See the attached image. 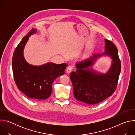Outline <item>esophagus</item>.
Masks as SVG:
<instances>
[{
	"mask_svg": "<svg viewBox=\"0 0 135 135\" xmlns=\"http://www.w3.org/2000/svg\"><path fill=\"white\" fill-rule=\"evenodd\" d=\"M72 70H73V67H72L71 66H68V67H67V69H66V71H67V73H70L71 71Z\"/></svg>",
	"mask_w": 135,
	"mask_h": 135,
	"instance_id": "1",
	"label": "esophagus"
}]
</instances>
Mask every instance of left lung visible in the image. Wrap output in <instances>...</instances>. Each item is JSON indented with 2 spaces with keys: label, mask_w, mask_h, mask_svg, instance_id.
<instances>
[{
  "label": "left lung",
  "mask_w": 135,
  "mask_h": 135,
  "mask_svg": "<svg viewBox=\"0 0 135 135\" xmlns=\"http://www.w3.org/2000/svg\"><path fill=\"white\" fill-rule=\"evenodd\" d=\"M111 59V66L106 73L97 71L91 67L102 57ZM76 71H72L70 78L75 98L89 105L102 102L114 93L121 72V62L117 47L105 39V52L93 54L82 61L77 62Z\"/></svg>",
  "instance_id": "obj_1"
}]
</instances>
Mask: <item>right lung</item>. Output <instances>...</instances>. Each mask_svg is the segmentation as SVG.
<instances>
[{"instance_id": "right-lung-1", "label": "right lung", "mask_w": 135, "mask_h": 135, "mask_svg": "<svg viewBox=\"0 0 135 135\" xmlns=\"http://www.w3.org/2000/svg\"><path fill=\"white\" fill-rule=\"evenodd\" d=\"M32 29L16 47L12 59L14 78L18 89L33 100H44L51 95L52 83L65 73L67 64L47 62L40 66L29 64L23 54L25 47L29 37L37 32Z\"/></svg>"}]
</instances>
